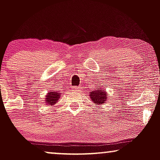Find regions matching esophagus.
I'll use <instances>...</instances> for the list:
<instances>
[{
    "label": "esophagus",
    "mask_w": 160,
    "mask_h": 160,
    "mask_svg": "<svg viewBox=\"0 0 160 160\" xmlns=\"http://www.w3.org/2000/svg\"><path fill=\"white\" fill-rule=\"evenodd\" d=\"M71 90L72 91H74V92H80V87H79V86H73L72 87V89H71Z\"/></svg>",
    "instance_id": "esophagus-1"
}]
</instances>
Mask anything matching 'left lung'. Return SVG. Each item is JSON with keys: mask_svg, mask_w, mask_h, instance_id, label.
<instances>
[{"mask_svg": "<svg viewBox=\"0 0 160 160\" xmlns=\"http://www.w3.org/2000/svg\"><path fill=\"white\" fill-rule=\"evenodd\" d=\"M106 92L104 89H99L98 90L92 91L90 94V98L94 103H96L97 105L98 104H102L104 103L106 101Z\"/></svg>", "mask_w": 160, "mask_h": 160, "instance_id": "left-lung-1", "label": "left lung"}]
</instances>
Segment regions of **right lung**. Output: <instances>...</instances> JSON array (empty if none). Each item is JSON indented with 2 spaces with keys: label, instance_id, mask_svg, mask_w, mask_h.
I'll return each mask as SVG.
<instances>
[{
  "label": "right lung",
  "instance_id": "right-lung-1",
  "mask_svg": "<svg viewBox=\"0 0 160 160\" xmlns=\"http://www.w3.org/2000/svg\"><path fill=\"white\" fill-rule=\"evenodd\" d=\"M61 96L59 92H49L48 94L47 95V98H46V103L53 105L56 103L57 101L59 99V97Z\"/></svg>",
  "mask_w": 160,
  "mask_h": 160
}]
</instances>
